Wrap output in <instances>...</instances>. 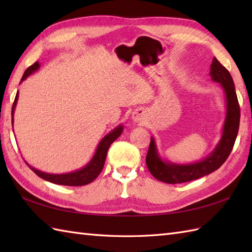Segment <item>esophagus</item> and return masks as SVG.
Wrapping results in <instances>:
<instances>
[{
    "label": "esophagus",
    "instance_id": "34e87169",
    "mask_svg": "<svg viewBox=\"0 0 252 252\" xmlns=\"http://www.w3.org/2000/svg\"><path fill=\"white\" fill-rule=\"evenodd\" d=\"M144 115H145V111H144V109L138 108V109L133 111L132 119L134 122H141L144 119Z\"/></svg>",
    "mask_w": 252,
    "mask_h": 252
}]
</instances>
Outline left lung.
Here are the masks:
<instances>
[{
  "label": "left lung",
  "instance_id": "1",
  "mask_svg": "<svg viewBox=\"0 0 252 252\" xmlns=\"http://www.w3.org/2000/svg\"><path fill=\"white\" fill-rule=\"evenodd\" d=\"M210 77L212 81L220 83L225 96L226 115L220 141L212 153L200 161L179 164L161 159L155 138L152 136L146 156V164L149 172L158 181L168 184H180L202 178L220 168L231 154L237 137L240 119V109L234 81L231 73L216 57L212 60Z\"/></svg>",
  "mask_w": 252,
  "mask_h": 252
}]
</instances>
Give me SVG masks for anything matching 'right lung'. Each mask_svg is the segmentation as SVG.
I'll list each match as a JSON object with an SVG mask.
<instances>
[{
    "label": "right lung",
    "instance_id": "obj_1",
    "mask_svg": "<svg viewBox=\"0 0 252 252\" xmlns=\"http://www.w3.org/2000/svg\"><path fill=\"white\" fill-rule=\"evenodd\" d=\"M39 68H40V63L35 62L33 65H31L25 71L23 78H21L20 83L23 82L24 80L28 78L30 74L36 71ZM18 96H19V93L17 92L15 100H14V104H13V108H12V117L14 116V111L16 108V104H17ZM12 122H14V117L12 118ZM122 132H123V126L120 125V126H116L114 130L108 133V134H106L103 138H101V141L99 142L97 148H96L94 156L88 162V164H85L83 168L79 169L77 171H72V172L63 173V174L46 173V172H43V171H40V170L33 168L27 161H25V162L37 176H40L41 179H43L45 181L51 182V183L58 184V185H66V186L87 185V184H90L91 182H93L96 178H97L98 174L101 172V170H103V168H104V163H105L107 152H108L109 146L117 140L118 137L121 135Z\"/></svg>",
    "mask_w": 252,
    "mask_h": 252
}]
</instances>
